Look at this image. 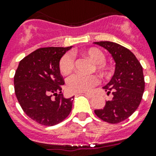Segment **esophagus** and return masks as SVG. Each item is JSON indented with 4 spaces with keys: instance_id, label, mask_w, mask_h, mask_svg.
<instances>
[{
    "instance_id": "1",
    "label": "esophagus",
    "mask_w": 156,
    "mask_h": 156,
    "mask_svg": "<svg viewBox=\"0 0 156 156\" xmlns=\"http://www.w3.org/2000/svg\"><path fill=\"white\" fill-rule=\"evenodd\" d=\"M85 95H87V97H89V98H91L93 96V94L92 93H85Z\"/></svg>"
}]
</instances>
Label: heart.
Instances as JSON below:
<instances>
[{"label": "heart", "mask_w": 156, "mask_h": 156, "mask_svg": "<svg viewBox=\"0 0 156 156\" xmlns=\"http://www.w3.org/2000/svg\"><path fill=\"white\" fill-rule=\"evenodd\" d=\"M86 55L95 63V69L103 75H107L110 72V68L105 63V54L99 48H92L86 52ZM74 68V57L72 54L66 53L62 56L59 62V69L63 74H68ZM100 83V78L95 74L83 75L74 73L69 77L66 82L67 90L71 93H82L90 90Z\"/></svg>", "instance_id": "obj_1"}]
</instances>
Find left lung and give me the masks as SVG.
<instances>
[{
  "instance_id": "1",
  "label": "left lung",
  "mask_w": 156,
  "mask_h": 156,
  "mask_svg": "<svg viewBox=\"0 0 156 156\" xmlns=\"http://www.w3.org/2000/svg\"><path fill=\"white\" fill-rule=\"evenodd\" d=\"M106 48L116 62V69L111 81L104 87L112 99L101 109L95 110L102 121L118 124L129 117L138 108L145 89L143 66L128 48L109 41L95 42Z\"/></svg>"
}]
</instances>
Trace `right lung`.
<instances>
[{"mask_svg":"<svg viewBox=\"0 0 156 156\" xmlns=\"http://www.w3.org/2000/svg\"><path fill=\"white\" fill-rule=\"evenodd\" d=\"M71 47L41 48L21 60L13 77L16 97L23 112L35 122L52 126L63 121L72 109L73 97L61 93L65 84L60 59Z\"/></svg>","mask_w":156,"mask_h":156,"instance_id":"add662e5","label":"right lung"}]
</instances>
